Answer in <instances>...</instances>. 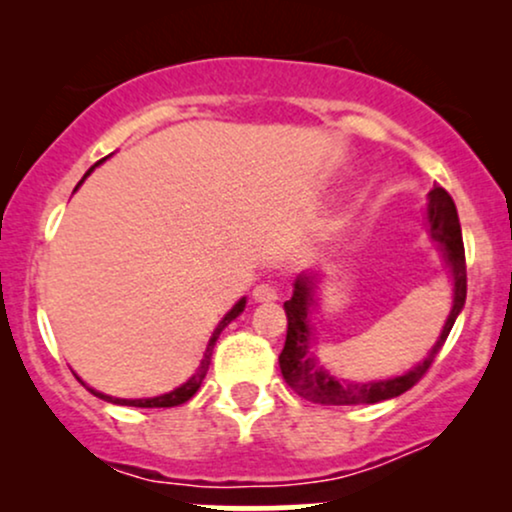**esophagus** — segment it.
<instances>
[{
    "instance_id": "obj_1",
    "label": "esophagus",
    "mask_w": 512,
    "mask_h": 512,
    "mask_svg": "<svg viewBox=\"0 0 512 512\" xmlns=\"http://www.w3.org/2000/svg\"><path fill=\"white\" fill-rule=\"evenodd\" d=\"M252 298H255L257 303H272L279 298V289H276L272 281H262V284H257L255 289H252Z\"/></svg>"
}]
</instances>
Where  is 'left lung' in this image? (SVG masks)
Wrapping results in <instances>:
<instances>
[{
  "mask_svg": "<svg viewBox=\"0 0 512 512\" xmlns=\"http://www.w3.org/2000/svg\"><path fill=\"white\" fill-rule=\"evenodd\" d=\"M428 223H431V236L443 245L445 260H448L452 276V310L431 354L419 366H414L409 373L399 375V378L378 380V383H342V380L332 378L310 356L308 308L310 301H313V296H310L313 281L298 279L291 301L284 303L286 317H289V330H286L284 351L279 356L281 375H284L286 383L298 395L315 404H375L411 390L428 373V368L433 366L440 349H443L457 315L464 308V298H467V262H464L462 228L460 219H457L455 202H452V197L443 187H433L431 195H428Z\"/></svg>",
  "mask_w": 512,
  "mask_h": 512,
  "instance_id": "left-lung-1",
  "label": "left lung"
}]
</instances>
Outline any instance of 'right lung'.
Here are the masks:
<instances>
[{"label": "right lung", "mask_w": 512, "mask_h": 512, "mask_svg": "<svg viewBox=\"0 0 512 512\" xmlns=\"http://www.w3.org/2000/svg\"><path fill=\"white\" fill-rule=\"evenodd\" d=\"M101 163V161H98ZM96 163V166H98ZM93 166V168H96ZM91 168V170H93ZM91 170H88L86 175H91ZM84 175V178H86ZM84 182V180H81ZM79 182V185H81ZM76 185V187H79ZM243 308H245V298H240V301L233 305L231 308V313H228L226 317H223V320L219 322V327H216L214 330V334H211V339H209V346H207V354H204V358H202V366L197 368V373L192 375L190 380H187L185 385H180V387H175L173 392H168V395H161V397H151V399H113V397H108V395H101V392H96V390H91L93 395L96 397H101V399H105V402H115V404H127V407H144V409H161V407H178V404H185L187 399H190L192 395H195V392L199 390V385H202V380H204V375H207V370H209V363H211V351H214V344H216V339H219V334L223 332V327H228L231 325L233 320H236V317L243 313Z\"/></svg>", "instance_id": "right-lung-1"}]
</instances>
